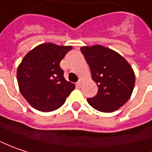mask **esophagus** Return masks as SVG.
<instances>
[{"mask_svg": "<svg viewBox=\"0 0 152 152\" xmlns=\"http://www.w3.org/2000/svg\"><path fill=\"white\" fill-rule=\"evenodd\" d=\"M76 86H77V87H81V86H82V80H80L78 81V83L76 84Z\"/></svg>", "mask_w": 152, "mask_h": 152, "instance_id": "34e87169", "label": "esophagus"}]
</instances>
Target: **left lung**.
Wrapping results in <instances>:
<instances>
[{
    "instance_id": "obj_1",
    "label": "left lung",
    "mask_w": 152,
    "mask_h": 152,
    "mask_svg": "<svg viewBox=\"0 0 152 152\" xmlns=\"http://www.w3.org/2000/svg\"><path fill=\"white\" fill-rule=\"evenodd\" d=\"M80 50L91 68L97 94L87 99L95 110L114 112L128 101L135 84V74L130 64L117 52L102 45L83 46Z\"/></svg>"
}]
</instances>
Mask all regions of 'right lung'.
I'll return each instance as SVG.
<instances>
[{"label": "right lung", "mask_w": 152, "mask_h": 152, "mask_svg": "<svg viewBox=\"0 0 152 152\" xmlns=\"http://www.w3.org/2000/svg\"><path fill=\"white\" fill-rule=\"evenodd\" d=\"M72 46L42 43L28 52L17 70L22 96L34 109L50 112L64 104L75 85L66 81L60 62Z\"/></svg>", "instance_id": "add662e5"}]
</instances>
